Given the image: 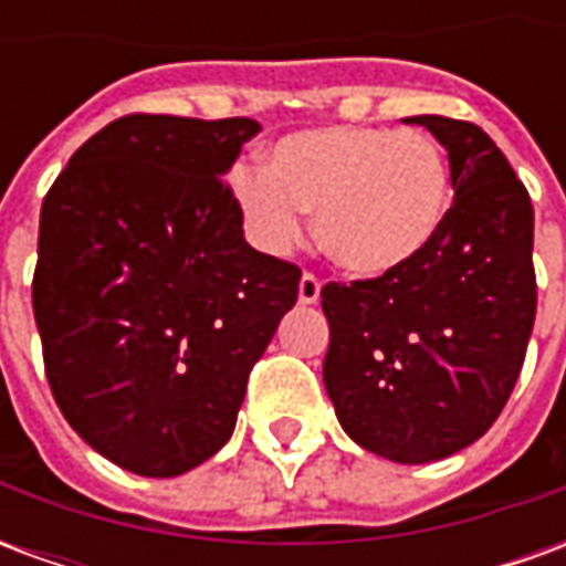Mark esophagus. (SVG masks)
<instances>
[{"label":"esophagus","instance_id":"34e87169","mask_svg":"<svg viewBox=\"0 0 566 566\" xmlns=\"http://www.w3.org/2000/svg\"><path fill=\"white\" fill-rule=\"evenodd\" d=\"M321 300V279L315 272H303V279H300V303L303 306H312V303H318Z\"/></svg>","mask_w":566,"mask_h":566}]
</instances>
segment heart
I'll list each match as a JSON object with an SVG mask.
<instances>
[{
    "instance_id": "1",
    "label": "heart",
    "mask_w": 566,
    "mask_h": 566,
    "mask_svg": "<svg viewBox=\"0 0 566 566\" xmlns=\"http://www.w3.org/2000/svg\"><path fill=\"white\" fill-rule=\"evenodd\" d=\"M230 187L263 251H294L306 235L303 211H315L324 254L379 279L433 245L449 218L451 166L430 133L339 124L284 136L266 169L235 166Z\"/></svg>"
}]
</instances>
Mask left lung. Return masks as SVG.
I'll return each instance as SVG.
<instances>
[{"instance_id":"1","label":"left lung","mask_w":566,"mask_h":566,"mask_svg":"<svg viewBox=\"0 0 566 566\" xmlns=\"http://www.w3.org/2000/svg\"><path fill=\"white\" fill-rule=\"evenodd\" d=\"M449 150V218L403 270L331 282L324 385L357 446L397 463L467 449L497 421L536 315L534 206L485 129L418 115Z\"/></svg>"}]
</instances>
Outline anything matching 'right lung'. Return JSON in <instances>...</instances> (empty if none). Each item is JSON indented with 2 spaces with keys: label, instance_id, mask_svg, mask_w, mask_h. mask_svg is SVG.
<instances>
[{
  "label": "right lung",
  "instance_id": "right-lung-1",
  "mask_svg": "<svg viewBox=\"0 0 566 566\" xmlns=\"http://www.w3.org/2000/svg\"><path fill=\"white\" fill-rule=\"evenodd\" d=\"M251 117L127 115L84 142L42 202L32 312L48 385L91 449L169 479L233 437L251 367L300 266L260 254L223 172Z\"/></svg>",
  "mask_w": 566,
  "mask_h": 566
}]
</instances>
